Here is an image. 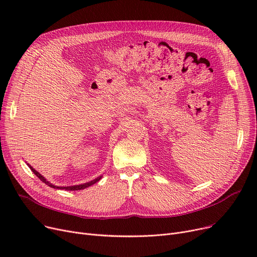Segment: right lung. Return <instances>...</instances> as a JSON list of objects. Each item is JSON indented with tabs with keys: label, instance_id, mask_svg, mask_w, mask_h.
Returning <instances> with one entry per match:
<instances>
[{
	"label": "right lung",
	"instance_id": "add662e5",
	"mask_svg": "<svg viewBox=\"0 0 257 257\" xmlns=\"http://www.w3.org/2000/svg\"><path fill=\"white\" fill-rule=\"evenodd\" d=\"M28 166H29V165H28ZM29 168L31 169V171L36 175V176H37L40 180H42L43 182H45L46 184H48L49 186H51V187H53V188H60V190H66V191H79V190H84V188H86V187H88V186L94 184V183L98 182V181L101 179V177H99V178L94 179V180H92V181H90V182H86V183L80 184V185H73V186H56V185H53V184L50 183L49 181H47V180L42 176V175H40L37 171H35L31 166H29Z\"/></svg>",
	"mask_w": 257,
	"mask_h": 257
}]
</instances>
